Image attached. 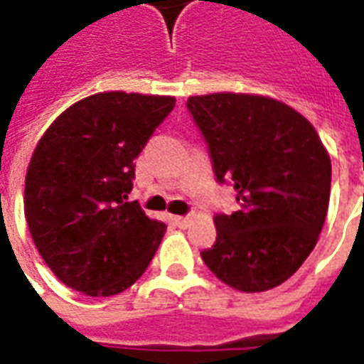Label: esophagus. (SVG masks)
Listing matches in <instances>:
<instances>
[{
    "label": "esophagus",
    "mask_w": 364,
    "mask_h": 364,
    "mask_svg": "<svg viewBox=\"0 0 364 364\" xmlns=\"http://www.w3.org/2000/svg\"><path fill=\"white\" fill-rule=\"evenodd\" d=\"M171 221L176 223L179 228H185V227H188V221H191V217H173Z\"/></svg>",
    "instance_id": "34e87169"
}]
</instances>
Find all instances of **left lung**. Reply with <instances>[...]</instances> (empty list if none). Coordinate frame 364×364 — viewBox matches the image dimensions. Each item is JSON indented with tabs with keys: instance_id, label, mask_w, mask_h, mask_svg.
<instances>
[{
	"instance_id": "left-lung-1",
	"label": "left lung",
	"mask_w": 364,
	"mask_h": 364,
	"mask_svg": "<svg viewBox=\"0 0 364 364\" xmlns=\"http://www.w3.org/2000/svg\"><path fill=\"white\" fill-rule=\"evenodd\" d=\"M219 183L240 210L215 213L217 240L202 260L223 283L260 293L282 285L316 247L331 196V159L316 128L293 107L253 94L193 96Z\"/></svg>"
}]
</instances>
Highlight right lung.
<instances>
[{"label":"right lung","mask_w":364,"mask_h":364,"mask_svg":"<svg viewBox=\"0 0 364 364\" xmlns=\"http://www.w3.org/2000/svg\"><path fill=\"white\" fill-rule=\"evenodd\" d=\"M173 107L171 96L94 94L68 107L37 143L26 221L43 260L73 291L119 294L153 260L166 225L126 198L134 160Z\"/></svg>","instance_id":"right-lung-1"}]
</instances>
